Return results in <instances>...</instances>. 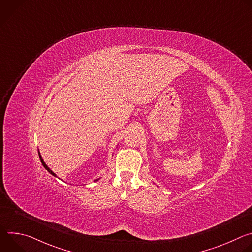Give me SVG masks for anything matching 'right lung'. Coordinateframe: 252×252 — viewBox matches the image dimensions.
Instances as JSON below:
<instances>
[{
  "label": "right lung",
  "mask_w": 252,
  "mask_h": 252,
  "mask_svg": "<svg viewBox=\"0 0 252 252\" xmlns=\"http://www.w3.org/2000/svg\"><path fill=\"white\" fill-rule=\"evenodd\" d=\"M39 156H40V155H39ZM40 159H41V162H42V163H43V165H44V167H45V168H46V169H47V170H48V171H49V172H50V173H51V174H53V175H54V176H56V174H55V173H54V172H53V171H52V170H51V169H50V168H49V167H48V165H47V164H46V163H45V162H44V160H43V158H42V157H41V156H40Z\"/></svg>",
  "instance_id": "1"
}]
</instances>
